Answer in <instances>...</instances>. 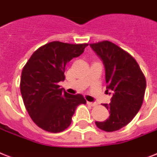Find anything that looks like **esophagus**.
<instances>
[{
    "instance_id": "34e87169",
    "label": "esophagus",
    "mask_w": 157,
    "mask_h": 157,
    "mask_svg": "<svg viewBox=\"0 0 157 157\" xmlns=\"http://www.w3.org/2000/svg\"><path fill=\"white\" fill-rule=\"evenodd\" d=\"M87 104L90 106H96L97 105V103L95 102H90V101H87Z\"/></svg>"
}]
</instances>
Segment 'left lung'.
<instances>
[{
    "label": "left lung",
    "instance_id": "1",
    "mask_svg": "<svg viewBox=\"0 0 157 157\" xmlns=\"http://www.w3.org/2000/svg\"><path fill=\"white\" fill-rule=\"evenodd\" d=\"M90 45L102 60L106 92L112 95L109 104H103L109 111V117L95 123L105 132L118 131L127 126L141 108L146 79L136 59L114 43L102 41Z\"/></svg>",
    "mask_w": 157,
    "mask_h": 157
}]
</instances>
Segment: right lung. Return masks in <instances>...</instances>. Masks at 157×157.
<instances>
[{
    "instance_id": "obj_1",
    "label": "right lung",
    "mask_w": 157,
    "mask_h": 157,
    "mask_svg": "<svg viewBox=\"0 0 157 157\" xmlns=\"http://www.w3.org/2000/svg\"><path fill=\"white\" fill-rule=\"evenodd\" d=\"M87 46L51 42L37 49L24 66L20 82L24 105L44 131L58 133L67 129L76 107L86 103L82 95L67 94L58 83L65 79L66 64Z\"/></svg>"
}]
</instances>
